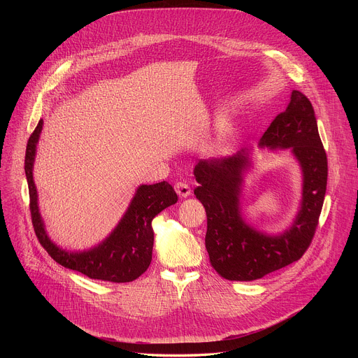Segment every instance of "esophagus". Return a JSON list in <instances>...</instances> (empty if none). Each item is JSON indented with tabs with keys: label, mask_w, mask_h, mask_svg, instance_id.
<instances>
[{
	"label": "esophagus",
	"mask_w": 358,
	"mask_h": 358,
	"mask_svg": "<svg viewBox=\"0 0 358 358\" xmlns=\"http://www.w3.org/2000/svg\"><path fill=\"white\" fill-rule=\"evenodd\" d=\"M174 189H176V192H177L181 198H187V196L191 194V188H189V185H188L187 182H184V181H178V182H176Z\"/></svg>",
	"instance_id": "34e87169"
}]
</instances>
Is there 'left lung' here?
<instances>
[{
	"label": "left lung",
	"instance_id": "8db88e82",
	"mask_svg": "<svg viewBox=\"0 0 358 358\" xmlns=\"http://www.w3.org/2000/svg\"><path fill=\"white\" fill-rule=\"evenodd\" d=\"M261 145L292 147L303 170V201L289 231L266 236L242 221L239 191L248 157L199 160L194 194L207 213L206 248L213 268L228 280H255L299 261L310 246L327 185V156L310 100L293 90L285 112L264 133Z\"/></svg>",
	"mask_w": 358,
	"mask_h": 358
}]
</instances>
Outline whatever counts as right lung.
I'll return each mask as SVG.
<instances>
[{
    "label": "right lung",
    "mask_w": 358,
    "mask_h": 358,
    "mask_svg": "<svg viewBox=\"0 0 358 358\" xmlns=\"http://www.w3.org/2000/svg\"><path fill=\"white\" fill-rule=\"evenodd\" d=\"M42 123V120L38 122L28 138L25 151L29 211L39 243L55 262L68 269L80 272L90 279L113 283H124L137 279L147 271L151 262L152 241H155L151 221L164 208L177 202L178 196L174 188L166 181L152 185H140L123 220L103 243L80 253L62 250L50 242L43 229V222L38 210L36 188L32 178V164Z\"/></svg>",
    "instance_id": "add662e5"
}]
</instances>
